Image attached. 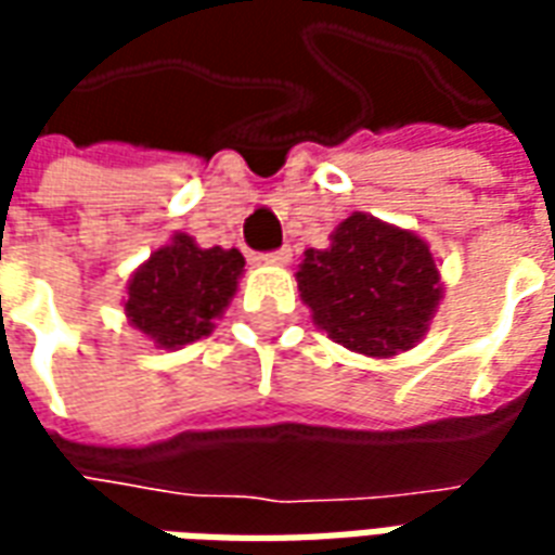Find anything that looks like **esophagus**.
<instances>
[{
    "instance_id": "1",
    "label": "esophagus",
    "mask_w": 555,
    "mask_h": 555,
    "mask_svg": "<svg viewBox=\"0 0 555 555\" xmlns=\"http://www.w3.org/2000/svg\"><path fill=\"white\" fill-rule=\"evenodd\" d=\"M261 261H267V264H288L291 249H288V246H282V249H276V253H267Z\"/></svg>"
}]
</instances>
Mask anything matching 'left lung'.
I'll use <instances>...</instances> for the list:
<instances>
[{"mask_svg": "<svg viewBox=\"0 0 555 555\" xmlns=\"http://www.w3.org/2000/svg\"><path fill=\"white\" fill-rule=\"evenodd\" d=\"M294 276L318 330L374 360L413 348L442 300L428 243L362 210L338 222L326 249H306Z\"/></svg>", "mask_w": 555, "mask_h": 555, "instance_id": "1", "label": "left lung"}]
</instances>
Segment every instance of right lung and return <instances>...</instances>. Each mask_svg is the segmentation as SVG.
Listing matches in <instances>:
<instances>
[{
	"mask_svg": "<svg viewBox=\"0 0 555 555\" xmlns=\"http://www.w3.org/2000/svg\"><path fill=\"white\" fill-rule=\"evenodd\" d=\"M237 249H202L190 234H171L127 282L125 314L157 348L178 350L210 336L243 276Z\"/></svg>",
	"mask_w": 555,
	"mask_h": 555,
	"instance_id": "1",
	"label": "right lung"
}]
</instances>
